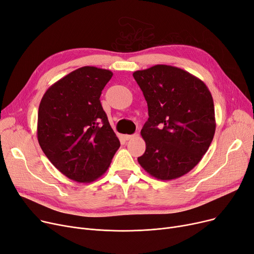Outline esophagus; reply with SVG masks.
<instances>
[{
    "label": "esophagus",
    "mask_w": 254,
    "mask_h": 254,
    "mask_svg": "<svg viewBox=\"0 0 254 254\" xmlns=\"http://www.w3.org/2000/svg\"><path fill=\"white\" fill-rule=\"evenodd\" d=\"M135 136H137L136 133H135V134H132V135H125L124 137H125L126 140H130V139H132V138H134Z\"/></svg>",
    "instance_id": "1"
}]
</instances>
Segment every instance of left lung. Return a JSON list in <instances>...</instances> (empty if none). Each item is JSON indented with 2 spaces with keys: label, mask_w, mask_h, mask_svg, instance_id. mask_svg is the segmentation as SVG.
<instances>
[{
  "label": "left lung",
  "mask_w": 254,
  "mask_h": 254,
  "mask_svg": "<svg viewBox=\"0 0 254 254\" xmlns=\"http://www.w3.org/2000/svg\"><path fill=\"white\" fill-rule=\"evenodd\" d=\"M149 119L140 134L146 151L140 166L158 180H174L189 173L213 140L216 122L211 92L202 80L170 65L133 72Z\"/></svg>",
  "instance_id": "obj_1"
}]
</instances>
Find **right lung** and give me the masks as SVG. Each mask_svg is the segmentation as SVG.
Instances as JSON below:
<instances>
[{
  "mask_svg": "<svg viewBox=\"0 0 254 254\" xmlns=\"http://www.w3.org/2000/svg\"><path fill=\"white\" fill-rule=\"evenodd\" d=\"M113 72L84 66L70 72L44 93L37 137L54 166L78 183H91L110 167L120 140L100 103Z\"/></svg>",
  "mask_w": 254,
  "mask_h": 254,
  "instance_id": "add662e5",
  "label": "right lung"
}]
</instances>
